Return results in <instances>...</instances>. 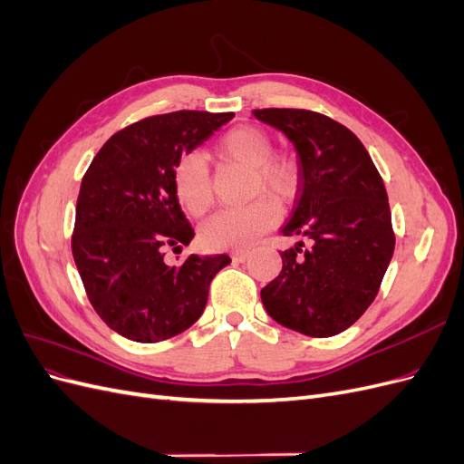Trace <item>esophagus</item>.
Wrapping results in <instances>:
<instances>
[{"mask_svg":"<svg viewBox=\"0 0 464 464\" xmlns=\"http://www.w3.org/2000/svg\"><path fill=\"white\" fill-rule=\"evenodd\" d=\"M247 257H249L247 251H234V254H232V259H234L236 263H244Z\"/></svg>","mask_w":464,"mask_h":464,"instance_id":"esophagus-1","label":"esophagus"}]
</instances>
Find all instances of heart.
<instances>
[{
    "label": "heart",
    "instance_id": "1",
    "mask_svg": "<svg viewBox=\"0 0 464 464\" xmlns=\"http://www.w3.org/2000/svg\"><path fill=\"white\" fill-rule=\"evenodd\" d=\"M215 150L218 157L236 160L254 170V191L278 201H290L300 186V166L290 152L273 150L269 133L257 125H240L224 133ZM179 205L199 217L213 203L208 166L195 152L184 154L172 172ZM280 220L275 201L261 198L246 207L222 208L201 227V242L208 249H247L273 230Z\"/></svg>",
    "mask_w": 464,
    "mask_h": 464
}]
</instances>
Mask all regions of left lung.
Segmentation results:
<instances>
[{
    "label": "left lung",
    "instance_id": "left-lung-1",
    "mask_svg": "<svg viewBox=\"0 0 464 464\" xmlns=\"http://www.w3.org/2000/svg\"><path fill=\"white\" fill-rule=\"evenodd\" d=\"M254 116L298 150V199L280 232L312 242L280 251L283 271L261 290L263 305L283 327L339 334L372 305L395 251L383 179L360 139L329 116L300 108Z\"/></svg>",
    "mask_w": 464,
    "mask_h": 464
}]
</instances>
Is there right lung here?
Wrapping results in <instances>:
<instances>
[{"label":"right lung","instance_id":"obj_1","mask_svg":"<svg viewBox=\"0 0 464 464\" xmlns=\"http://www.w3.org/2000/svg\"><path fill=\"white\" fill-rule=\"evenodd\" d=\"M232 111L179 110L139 120L111 135L82 176L72 251L94 312L135 343H160L184 333L205 310L227 254H191L179 266L166 249L181 251L195 236L181 213L172 172Z\"/></svg>","mask_w":464,"mask_h":464}]
</instances>
